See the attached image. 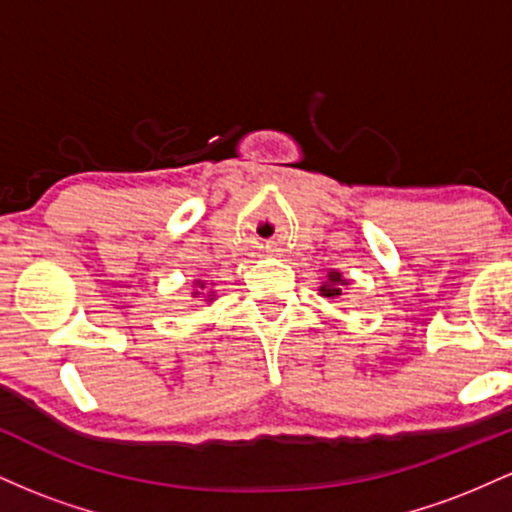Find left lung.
Returning a JSON list of instances; mask_svg holds the SVG:
<instances>
[{"mask_svg": "<svg viewBox=\"0 0 512 512\" xmlns=\"http://www.w3.org/2000/svg\"><path fill=\"white\" fill-rule=\"evenodd\" d=\"M327 279L332 281V289L330 286H322V293H325V296H342V289H334V286H344L346 284V279H342V274L339 272H330L327 274Z\"/></svg>", "mask_w": 512, "mask_h": 512, "instance_id": "8db88e82", "label": "left lung"}]
</instances>
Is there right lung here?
I'll use <instances>...</instances> for the list:
<instances>
[{"label":"right lung","instance_id":"1","mask_svg":"<svg viewBox=\"0 0 512 512\" xmlns=\"http://www.w3.org/2000/svg\"><path fill=\"white\" fill-rule=\"evenodd\" d=\"M202 289H204V284H202Z\"/></svg>","mask_w":512,"mask_h":512}]
</instances>
